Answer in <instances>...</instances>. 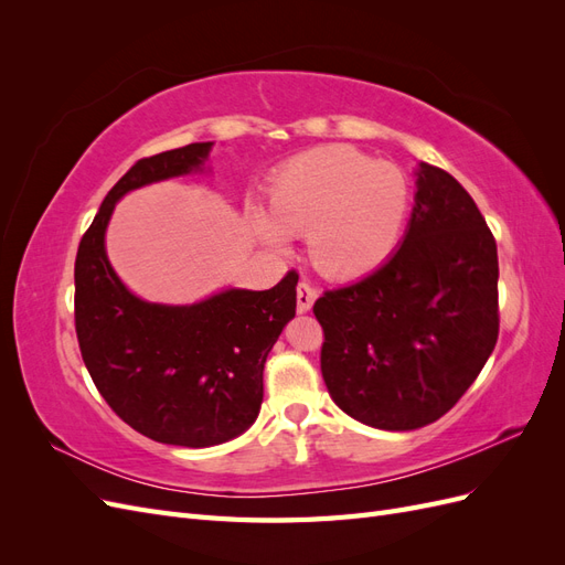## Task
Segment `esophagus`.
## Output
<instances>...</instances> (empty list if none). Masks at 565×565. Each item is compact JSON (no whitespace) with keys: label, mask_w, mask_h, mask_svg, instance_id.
Instances as JSON below:
<instances>
[{"label":"esophagus","mask_w":565,"mask_h":565,"mask_svg":"<svg viewBox=\"0 0 565 565\" xmlns=\"http://www.w3.org/2000/svg\"><path fill=\"white\" fill-rule=\"evenodd\" d=\"M316 299H318V289H316L311 282L301 280V282L297 285V311H299V313L311 311V306H313Z\"/></svg>","instance_id":"obj_1"}]
</instances>
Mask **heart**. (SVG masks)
I'll list each match as a JSON object with an SVG mask.
<instances>
[{
	"label": "heart",
	"instance_id": "heart-1",
	"mask_svg": "<svg viewBox=\"0 0 565 565\" xmlns=\"http://www.w3.org/2000/svg\"><path fill=\"white\" fill-rule=\"evenodd\" d=\"M407 207L409 185L396 164L349 146H324L280 169L268 191V216L254 214V224L273 247L306 233L320 273L355 278L396 247Z\"/></svg>",
	"mask_w": 565,
	"mask_h": 565
}]
</instances>
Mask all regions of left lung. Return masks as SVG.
Returning a JSON list of instances; mask_svg holds the SVG:
<instances>
[{"label":"left lung","instance_id":"8db88e82","mask_svg":"<svg viewBox=\"0 0 565 565\" xmlns=\"http://www.w3.org/2000/svg\"><path fill=\"white\" fill-rule=\"evenodd\" d=\"M498 245L471 195L422 162L403 245L313 303L332 401L384 431L440 419L498 344Z\"/></svg>","mask_w":565,"mask_h":565}]
</instances>
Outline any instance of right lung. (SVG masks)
<instances>
[{"instance_id":"add662e5","label":"right lung","mask_w":565,"mask_h":565,"mask_svg":"<svg viewBox=\"0 0 565 565\" xmlns=\"http://www.w3.org/2000/svg\"><path fill=\"white\" fill-rule=\"evenodd\" d=\"M212 143L136 162L100 204L75 259V330L100 396L139 434L183 448L241 436L264 401V363L297 311V280L264 292L226 289L191 306L134 297L106 256V228L125 193L202 169Z\"/></svg>"}]
</instances>
